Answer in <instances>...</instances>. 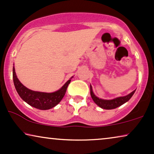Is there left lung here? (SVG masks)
Here are the masks:
<instances>
[{
	"instance_id": "obj_1",
	"label": "left lung",
	"mask_w": 154,
	"mask_h": 154,
	"mask_svg": "<svg viewBox=\"0 0 154 154\" xmlns=\"http://www.w3.org/2000/svg\"><path fill=\"white\" fill-rule=\"evenodd\" d=\"M135 90H134V91L130 92V94H128L126 96L119 97L114 98L113 100H104V99L97 97L94 94L93 91H92V85H90V95H91L92 99L97 106L104 109H113L125 104V102H127L132 97Z\"/></svg>"
}]
</instances>
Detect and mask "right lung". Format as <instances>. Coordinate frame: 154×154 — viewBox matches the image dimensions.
Wrapping results in <instances>:
<instances>
[{
    "label": "right lung",
    "instance_id": "1",
    "mask_svg": "<svg viewBox=\"0 0 154 154\" xmlns=\"http://www.w3.org/2000/svg\"><path fill=\"white\" fill-rule=\"evenodd\" d=\"M12 77L15 89L20 97L30 106L41 110H48L53 108L61 102L66 93L67 87L70 83L71 78L60 89L53 92H43L33 91L23 85L19 81L15 73V69H12Z\"/></svg>",
    "mask_w": 154,
    "mask_h": 154
}]
</instances>
